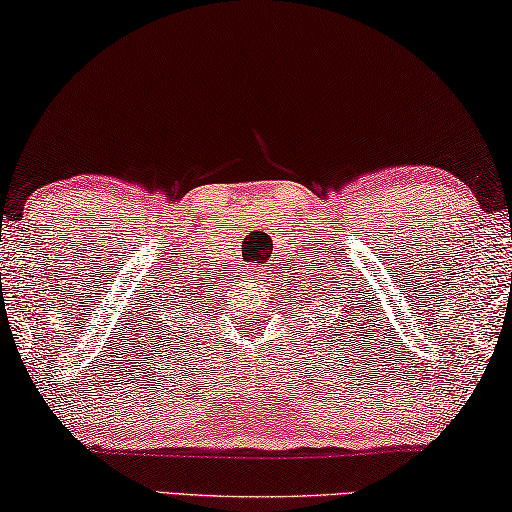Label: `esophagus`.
Listing matches in <instances>:
<instances>
[{
    "label": "esophagus",
    "mask_w": 512,
    "mask_h": 512,
    "mask_svg": "<svg viewBox=\"0 0 512 512\" xmlns=\"http://www.w3.org/2000/svg\"><path fill=\"white\" fill-rule=\"evenodd\" d=\"M265 270H263V267H254V270H251V274H254V277H261V274H263Z\"/></svg>",
    "instance_id": "obj_1"
}]
</instances>
